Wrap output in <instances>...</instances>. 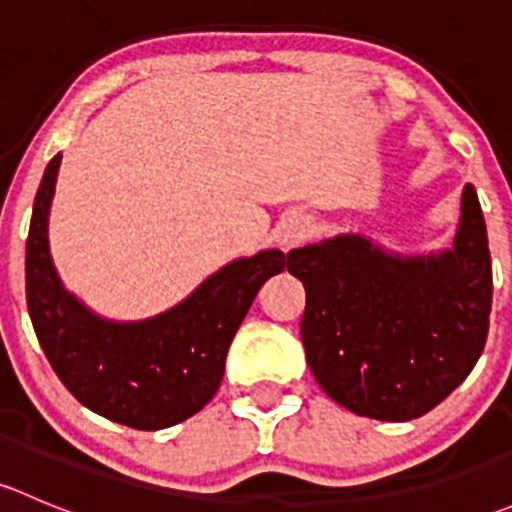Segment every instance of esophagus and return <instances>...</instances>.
<instances>
[{"label": "esophagus", "instance_id": "1", "mask_svg": "<svg viewBox=\"0 0 512 512\" xmlns=\"http://www.w3.org/2000/svg\"><path fill=\"white\" fill-rule=\"evenodd\" d=\"M309 235H312V220L302 213L287 215V218L277 225V245H280L282 250H292L299 242L307 240Z\"/></svg>", "mask_w": 512, "mask_h": 512}]
</instances>
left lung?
I'll return each instance as SVG.
<instances>
[{
  "mask_svg": "<svg viewBox=\"0 0 512 512\" xmlns=\"http://www.w3.org/2000/svg\"><path fill=\"white\" fill-rule=\"evenodd\" d=\"M307 292L302 344L324 394L356 416L411 421L466 381L488 337L493 270L476 188L453 245L401 255L359 232L289 252Z\"/></svg>",
  "mask_w": 512,
  "mask_h": 512,
  "instance_id": "1",
  "label": "left lung"
}]
</instances>
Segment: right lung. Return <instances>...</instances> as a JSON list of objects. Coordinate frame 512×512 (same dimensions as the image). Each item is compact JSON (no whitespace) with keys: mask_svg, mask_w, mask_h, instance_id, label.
I'll return each instance as SVG.
<instances>
[{"mask_svg":"<svg viewBox=\"0 0 512 512\" xmlns=\"http://www.w3.org/2000/svg\"><path fill=\"white\" fill-rule=\"evenodd\" d=\"M61 153L49 160L27 237V304L61 384L94 414L160 431L198 414L220 389L225 356L252 299L289 265L282 250L237 257L156 317L116 322L64 287L49 252Z\"/></svg>","mask_w":512,"mask_h":512,"instance_id":"1","label":"right lung"}]
</instances>
